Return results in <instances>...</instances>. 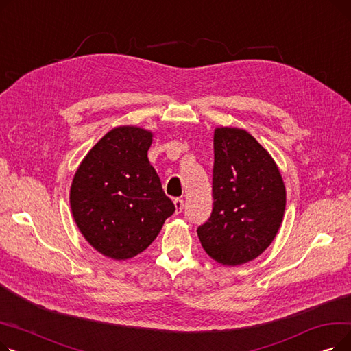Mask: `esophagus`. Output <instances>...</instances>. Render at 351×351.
<instances>
[{
	"mask_svg": "<svg viewBox=\"0 0 351 351\" xmlns=\"http://www.w3.org/2000/svg\"><path fill=\"white\" fill-rule=\"evenodd\" d=\"M175 209H176V215H179V213H182V210H183V208H185V202H183L182 199H175Z\"/></svg>",
	"mask_w": 351,
	"mask_h": 351,
	"instance_id": "obj_1",
	"label": "esophagus"
}]
</instances>
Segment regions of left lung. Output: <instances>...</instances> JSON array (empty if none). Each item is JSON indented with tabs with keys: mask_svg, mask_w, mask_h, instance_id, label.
I'll return each mask as SVG.
<instances>
[{
	"mask_svg": "<svg viewBox=\"0 0 351 351\" xmlns=\"http://www.w3.org/2000/svg\"><path fill=\"white\" fill-rule=\"evenodd\" d=\"M213 152V208L197 236L217 263L243 265L278 234L286 208L285 183L269 152L243 129L217 128Z\"/></svg>",
	"mask_w": 351,
	"mask_h": 351,
	"instance_id": "obj_1",
	"label": "left lung"
}]
</instances>
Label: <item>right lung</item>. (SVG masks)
Here are the masks:
<instances>
[{
	"label": "right lung",
	"instance_id": "obj_1",
	"mask_svg": "<svg viewBox=\"0 0 351 351\" xmlns=\"http://www.w3.org/2000/svg\"><path fill=\"white\" fill-rule=\"evenodd\" d=\"M151 143L149 131L118 126L92 147L73 176V219L89 245L110 259L143 252L175 212L147 159Z\"/></svg>",
	"mask_w": 351,
	"mask_h": 351
}]
</instances>
